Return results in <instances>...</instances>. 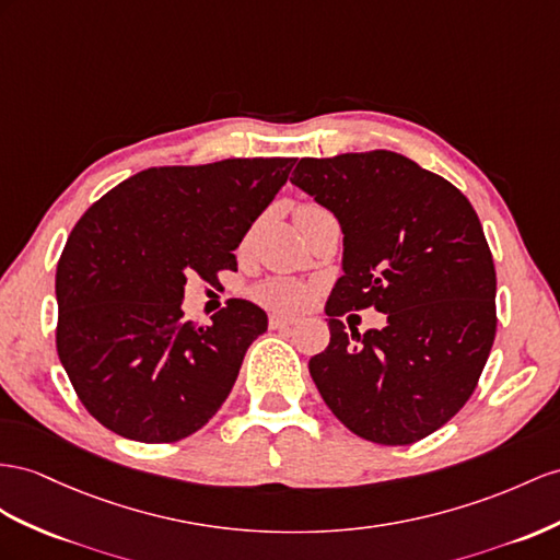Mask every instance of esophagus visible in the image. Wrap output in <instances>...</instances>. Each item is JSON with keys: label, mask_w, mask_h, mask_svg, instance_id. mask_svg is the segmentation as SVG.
<instances>
[{"label": "esophagus", "mask_w": 560, "mask_h": 560, "mask_svg": "<svg viewBox=\"0 0 560 560\" xmlns=\"http://www.w3.org/2000/svg\"><path fill=\"white\" fill-rule=\"evenodd\" d=\"M295 324L293 317H283V314H271L269 326L277 328V331H283V328H291Z\"/></svg>", "instance_id": "1"}]
</instances>
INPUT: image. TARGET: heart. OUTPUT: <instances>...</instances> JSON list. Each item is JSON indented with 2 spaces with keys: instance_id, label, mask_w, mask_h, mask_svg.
<instances>
[{
  "instance_id": "1",
  "label": "heart",
  "mask_w": 560,
  "mask_h": 560,
  "mask_svg": "<svg viewBox=\"0 0 560 560\" xmlns=\"http://www.w3.org/2000/svg\"><path fill=\"white\" fill-rule=\"evenodd\" d=\"M253 295L257 303H262L269 310L295 312L300 307H305L310 291L303 283L291 281V279H271L257 285Z\"/></svg>"
}]
</instances>
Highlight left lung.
Wrapping results in <instances>:
<instances>
[{
	"mask_svg": "<svg viewBox=\"0 0 560 560\" xmlns=\"http://www.w3.org/2000/svg\"><path fill=\"white\" fill-rule=\"evenodd\" d=\"M291 182L346 234V275L326 305L331 342L310 360L314 385L354 435L428 438L468 402L497 334V271L476 210L393 151L303 158ZM369 306L389 326L348 332L341 314Z\"/></svg>",
	"mask_w": 560,
	"mask_h": 560,
	"instance_id": "obj_1",
	"label": "left lung"
}]
</instances>
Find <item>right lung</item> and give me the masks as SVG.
<instances>
[{
  "mask_svg": "<svg viewBox=\"0 0 560 560\" xmlns=\"http://www.w3.org/2000/svg\"><path fill=\"white\" fill-rule=\"evenodd\" d=\"M295 158H229L137 172L82 214L56 267V352L92 417L163 444L203 428L232 393L267 314L232 298L184 322L186 279L236 269L238 243Z\"/></svg>",
  "mask_w": 560,
  "mask_h": 560,
  "instance_id": "obj_1",
  "label": "right lung"
}]
</instances>
